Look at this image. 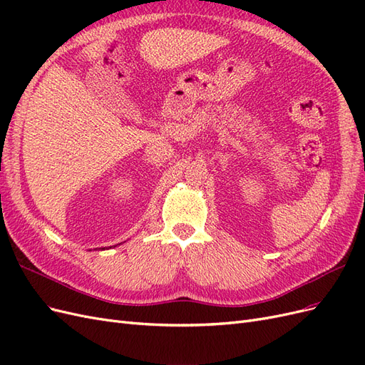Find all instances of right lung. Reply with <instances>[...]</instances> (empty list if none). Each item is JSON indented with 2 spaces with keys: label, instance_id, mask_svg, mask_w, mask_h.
<instances>
[{
  "label": "right lung",
  "instance_id": "right-lung-1",
  "mask_svg": "<svg viewBox=\"0 0 365 365\" xmlns=\"http://www.w3.org/2000/svg\"><path fill=\"white\" fill-rule=\"evenodd\" d=\"M109 248H111V247H109ZM102 250H103V248H102Z\"/></svg>",
  "mask_w": 365,
  "mask_h": 365
}]
</instances>
